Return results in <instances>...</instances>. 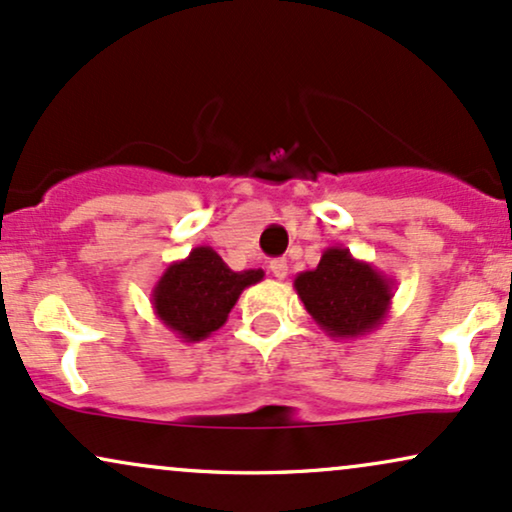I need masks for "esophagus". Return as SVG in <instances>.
<instances>
[{
    "label": "esophagus",
    "instance_id": "34e87169",
    "mask_svg": "<svg viewBox=\"0 0 512 512\" xmlns=\"http://www.w3.org/2000/svg\"><path fill=\"white\" fill-rule=\"evenodd\" d=\"M269 269H272V274L276 276V279H286V274H288V264H286V260H272V264H269Z\"/></svg>",
    "mask_w": 512,
    "mask_h": 512
}]
</instances>
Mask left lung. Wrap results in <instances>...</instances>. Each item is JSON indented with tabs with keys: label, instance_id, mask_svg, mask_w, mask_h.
Here are the masks:
<instances>
[{
	"label": "left lung",
	"instance_id": "obj_1",
	"mask_svg": "<svg viewBox=\"0 0 512 512\" xmlns=\"http://www.w3.org/2000/svg\"><path fill=\"white\" fill-rule=\"evenodd\" d=\"M295 293L319 329L331 338H362L384 324L393 281L348 248H326L315 269L300 272Z\"/></svg>",
	"mask_w": 512,
	"mask_h": 512
}]
</instances>
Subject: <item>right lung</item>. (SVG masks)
<instances>
[{"label":"right lung","mask_w":512,"mask_h":512,"mask_svg":"<svg viewBox=\"0 0 512 512\" xmlns=\"http://www.w3.org/2000/svg\"><path fill=\"white\" fill-rule=\"evenodd\" d=\"M262 269L233 272L209 245L171 262L152 288V310L183 343H200L221 329L240 293L262 281Z\"/></svg>","instance_id":"right-lung-1"}]
</instances>
